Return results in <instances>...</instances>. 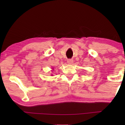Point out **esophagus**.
<instances>
[{"label":"esophagus","mask_w":125,"mask_h":125,"mask_svg":"<svg viewBox=\"0 0 125 125\" xmlns=\"http://www.w3.org/2000/svg\"><path fill=\"white\" fill-rule=\"evenodd\" d=\"M67 62L68 64H72L73 63V60L72 59H69V60H68Z\"/></svg>","instance_id":"34e87169"}]
</instances>
